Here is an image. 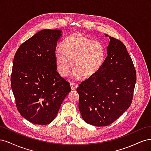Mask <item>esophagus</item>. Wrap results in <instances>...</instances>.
I'll return each instance as SVG.
<instances>
[{"label":"esophagus","mask_w":151,"mask_h":151,"mask_svg":"<svg viewBox=\"0 0 151 151\" xmlns=\"http://www.w3.org/2000/svg\"><path fill=\"white\" fill-rule=\"evenodd\" d=\"M70 86H71V89L72 91H76L77 87H78V84L75 83H71Z\"/></svg>","instance_id":"1"}]
</instances>
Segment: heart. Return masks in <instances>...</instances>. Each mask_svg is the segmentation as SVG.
<instances>
[{"mask_svg":"<svg viewBox=\"0 0 151 151\" xmlns=\"http://www.w3.org/2000/svg\"><path fill=\"white\" fill-rule=\"evenodd\" d=\"M61 49L55 52L57 70L62 77H66L72 68L75 69L72 77L74 79H90L101 69L106 57L103 45L92 40L79 33H74L63 41Z\"/></svg>","mask_w":151,"mask_h":151,"instance_id":"1","label":"heart"}]
</instances>
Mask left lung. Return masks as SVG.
<instances>
[{"label": "left lung", "instance_id": "left-lung-1", "mask_svg": "<svg viewBox=\"0 0 151 151\" xmlns=\"http://www.w3.org/2000/svg\"><path fill=\"white\" fill-rule=\"evenodd\" d=\"M109 38L108 56L101 68L77 88L81 116L96 127L110 125L130 107L137 79L125 45L113 37Z\"/></svg>", "mask_w": 151, "mask_h": 151}]
</instances>
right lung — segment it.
<instances>
[{"mask_svg": "<svg viewBox=\"0 0 151 151\" xmlns=\"http://www.w3.org/2000/svg\"><path fill=\"white\" fill-rule=\"evenodd\" d=\"M58 29H43L21 44L14 57L11 88L22 116L47 125L57 115L71 91L57 71L55 52L62 36Z\"/></svg>", "mask_w": 151, "mask_h": 151, "instance_id": "add662e5", "label": "right lung"}]
</instances>
